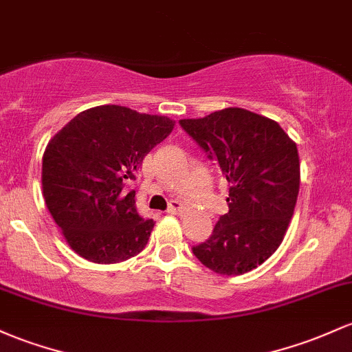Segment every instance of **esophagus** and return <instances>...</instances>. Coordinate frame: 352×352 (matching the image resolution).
<instances>
[{"label":"esophagus","mask_w":352,"mask_h":352,"mask_svg":"<svg viewBox=\"0 0 352 352\" xmlns=\"http://www.w3.org/2000/svg\"><path fill=\"white\" fill-rule=\"evenodd\" d=\"M182 204L179 202V200H172V202H170V207H168V214H172V215H180L182 214Z\"/></svg>","instance_id":"1"}]
</instances>
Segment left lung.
Listing matches in <instances>:
<instances>
[{
	"instance_id": "1",
	"label": "left lung",
	"mask_w": 352,
	"mask_h": 352,
	"mask_svg": "<svg viewBox=\"0 0 352 352\" xmlns=\"http://www.w3.org/2000/svg\"><path fill=\"white\" fill-rule=\"evenodd\" d=\"M180 126L215 160L229 182V212L192 252L222 276L264 264L287 232L300 184L294 142L274 120L230 107Z\"/></svg>"
}]
</instances>
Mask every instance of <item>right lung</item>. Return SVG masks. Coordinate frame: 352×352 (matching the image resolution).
I'll return each instance as SVG.
<instances>
[{
  "label": "right lung",
  "mask_w": 352,
  "mask_h": 352,
  "mask_svg": "<svg viewBox=\"0 0 352 352\" xmlns=\"http://www.w3.org/2000/svg\"><path fill=\"white\" fill-rule=\"evenodd\" d=\"M175 122L126 107L100 105L69 120L46 145L41 184L46 207L68 245L95 264H117L145 249L152 219L135 206L142 160Z\"/></svg>",
  "instance_id": "right-lung-1"
}]
</instances>
